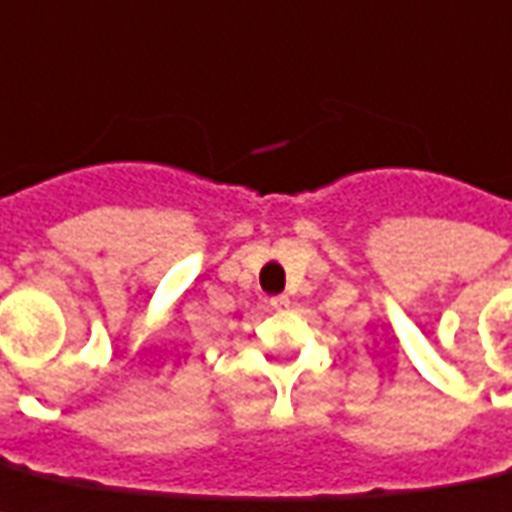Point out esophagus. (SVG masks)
Instances as JSON below:
<instances>
[{"label":"esophagus","mask_w":512,"mask_h":512,"mask_svg":"<svg viewBox=\"0 0 512 512\" xmlns=\"http://www.w3.org/2000/svg\"><path fill=\"white\" fill-rule=\"evenodd\" d=\"M269 304H272V309L282 312V309H288V306H290V298L288 296H275L272 301H269Z\"/></svg>","instance_id":"34e87169"}]
</instances>
